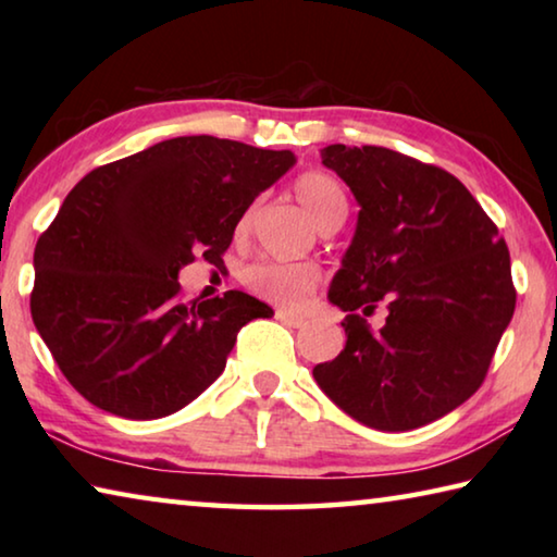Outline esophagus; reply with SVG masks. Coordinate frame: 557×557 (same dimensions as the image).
Returning <instances> with one entry per match:
<instances>
[{
    "label": "esophagus",
    "mask_w": 557,
    "mask_h": 557,
    "mask_svg": "<svg viewBox=\"0 0 557 557\" xmlns=\"http://www.w3.org/2000/svg\"><path fill=\"white\" fill-rule=\"evenodd\" d=\"M275 319H277V322L287 324V326H295V329L307 322L305 317H299V314H295V312H285V309H277V312H275Z\"/></svg>",
    "instance_id": "34e87169"
}]
</instances>
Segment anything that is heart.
<instances>
[{
  "instance_id": "b5f03b06",
  "label": "heart",
  "mask_w": 557,
  "mask_h": 557,
  "mask_svg": "<svg viewBox=\"0 0 557 557\" xmlns=\"http://www.w3.org/2000/svg\"><path fill=\"white\" fill-rule=\"evenodd\" d=\"M295 196L312 215L319 228L342 223L346 219L348 201L338 178L326 172H305L295 178ZM322 272L312 262H275L260 260L243 270L240 282L250 295L277 307H297L312 292Z\"/></svg>"
}]
</instances>
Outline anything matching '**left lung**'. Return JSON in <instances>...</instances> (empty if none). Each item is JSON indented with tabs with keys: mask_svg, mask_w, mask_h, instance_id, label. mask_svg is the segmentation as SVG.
Segmentation results:
<instances>
[{
	"mask_svg": "<svg viewBox=\"0 0 557 557\" xmlns=\"http://www.w3.org/2000/svg\"><path fill=\"white\" fill-rule=\"evenodd\" d=\"M322 164L351 188L354 240L329 287L346 346L314 381L363 425L405 432L459 408L484 383L516 309L511 258L467 186L385 147L329 145ZM383 300L373 335L356 311Z\"/></svg>",
	"mask_w": 557,
	"mask_h": 557,
	"instance_id": "1",
	"label": "left lung"
}]
</instances>
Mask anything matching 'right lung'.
Returning a JSON list of instances; mask_svg holds the SVG:
<instances>
[{
	"instance_id": "right-lung-1",
	"label": "right lung",
	"mask_w": 557,
	"mask_h": 557,
	"mask_svg": "<svg viewBox=\"0 0 557 557\" xmlns=\"http://www.w3.org/2000/svg\"><path fill=\"white\" fill-rule=\"evenodd\" d=\"M295 154L211 135L174 137L92 169L34 250L32 319L61 373L127 420L182 410L225 369L256 297L182 301L178 270L219 265L248 206Z\"/></svg>"
}]
</instances>
